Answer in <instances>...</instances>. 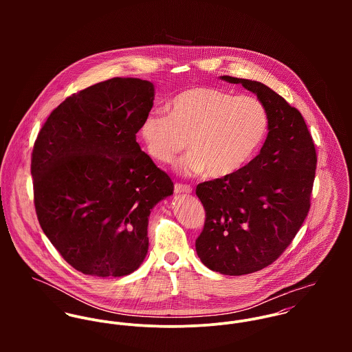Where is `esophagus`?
Returning <instances> with one entry per match:
<instances>
[{
    "label": "esophagus",
    "instance_id": "esophagus-1",
    "mask_svg": "<svg viewBox=\"0 0 352 352\" xmlns=\"http://www.w3.org/2000/svg\"><path fill=\"white\" fill-rule=\"evenodd\" d=\"M175 192H176V194H191V192H192V187H190V186H187V184L176 183V184H175Z\"/></svg>",
    "mask_w": 352,
    "mask_h": 352
}]
</instances>
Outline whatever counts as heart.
Segmentation results:
<instances>
[{
    "instance_id": "obj_1",
    "label": "heart",
    "mask_w": 352,
    "mask_h": 352,
    "mask_svg": "<svg viewBox=\"0 0 352 352\" xmlns=\"http://www.w3.org/2000/svg\"><path fill=\"white\" fill-rule=\"evenodd\" d=\"M168 112H151L140 134L153 160L168 164L188 146L176 168L187 175L219 179L244 168L267 137L265 105L253 96H234L217 88L194 87L169 101Z\"/></svg>"
}]
</instances>
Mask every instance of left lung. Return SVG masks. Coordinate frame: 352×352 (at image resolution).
<instances>
[{"instance_id": "8db88e82", "label": "left lung", "mask_w": 352, "mask_h": 352, "mask_svg": "<svg viewBox=\"0 0 352 352\" xmlns=\"http://www.w3.org/2000/svg\"><path fill=\"white\" fill-rule=\"evenodd\" d=\"M261 101L270 127L260 153L239 172L198 184L206 211L201 263L223 275L252 274L292 244L310 208L317 154L301 112L267 85L222 76Z\"/></svg>"}]
</instances>
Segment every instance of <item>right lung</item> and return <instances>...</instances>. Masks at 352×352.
<instances>
[{
	"instance_id": "add662e5",
	"label": "right lung",
	"mask_w": 352,
	"mask_h": 352,
	"mask_svg": "<svg viewBox=\"0 0 352 352\" xmlns=\"http://www.w3.org/2000/svg\"><path fill=\"white\" fill-rule=\"evenodd\" d=\"M153 100L151 81H102L60 102L35 141L31 175L39 223L85 275L134 272L149 248L151 208L173 194L170 177L137 142Z\"/></svg>"
}]
</instances>
